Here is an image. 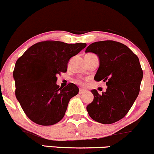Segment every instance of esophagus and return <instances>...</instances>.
Returning <instances> with one entry per match:
<instances>
[{
  "label": "esophagus",
  "mask_w": 154,
  "mask_h": 154,
  "mask_svg": "<svg viewBox=\"0 0 154 154\" xmlns=\"http://www.w3.org/2000/svg\"><path fill=\"white\" fill-rule=\"evenodd\" d=\"M84 92H85V90H84V89H79V94H83V93H84Z\"/></svg>",
  "instance_id": "34e87169"
}]
</instances>
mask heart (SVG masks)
Masks as SVG:
<instances>
[{"label":"heart","mask_w":154,"mask_h":154,"mask_svg":"<svg viewBox=\"0 0 154 154\" xmlns=\"http://www.w3.org/2000/svg\"><path fill=\"white\" fill-rule=\"evenodd\" d=\"M76 82L79 83V84H82V83L80 80H76Z\"/></svg>","instance_id":"heart-1"}]
</instances>
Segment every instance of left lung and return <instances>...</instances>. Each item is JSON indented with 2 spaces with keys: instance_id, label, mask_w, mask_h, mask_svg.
Here are the masks:
<instances>
[{
  "instance_id": "1",
  "label": "left lung",
  "mask_w": 154,
  "mask_h": 154,
  "mask_svg": "<svg viewBox=\"0 0 154 154\" xmlns=\"http://www.w3.org/2000/svg\"><path fill=\"white\" fill-rule=\"evenodd\" d=\"M86 52L98 56L100 67L94 80L103 81L108 86L102 94L91 90L94 100L86 110L99 123H115L127 115L139 94L143 76L139 59L126 45L114 41L93 43Z\"/></svg>"
}]
</instances>
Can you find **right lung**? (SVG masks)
<instances>
[{
	"label": "right lung",
	"mask_w": 154,
	"mask_h": 154,
	"mask_svg": "<svg viewBox=\"0 0 154 154\" xmlns=\"http://www.w3.org/2000/svg\"><path fill=\"white\" fill-rule=\"evenodd\" d=\"M86 46L84 43L41 41L17 60L13 71L15 95L34 123L50 126L63 118L69 101L79 93V88L72 83L60 88L57 75L66 72L70 59Z\"/></svg>",
	"instance_id": "right-lung-1"
}]
</instances>
